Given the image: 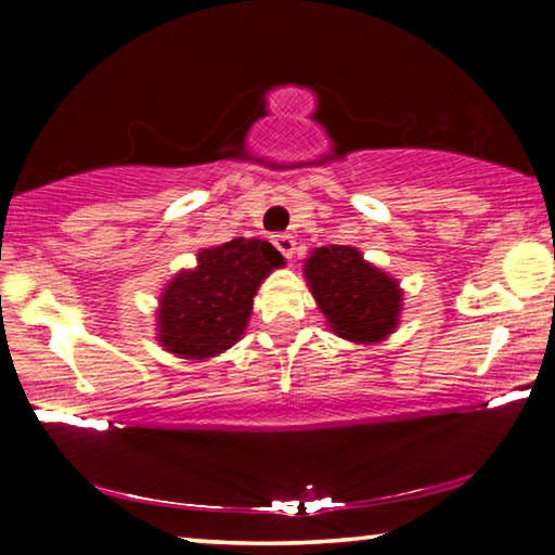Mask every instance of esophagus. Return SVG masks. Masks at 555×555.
Wrapping results in <instances>:
<instances>
[{
	"label": "esophagus",
	"mask_w": 555,
	"mask_h": 555,
	"mask_svg": "<svg viewBox=\"0 0 555 555\" xmlns=\"http://www.w3.org/2000/svg\"><path fill=\"white\" fill-rule=\"evenodd\" d=\"M274 247H276L286 259H291V257H294L296 242H294V237H291V234L281 232V234H274Z\"/></svg>",
	"instance_id": "esophagus-1"
}]
</instances>
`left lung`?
Returning <instances> with one entry per match:
<instances>
[{
    "label": "left lung",
    "mask_w": 555,
    "mask_h": 555,
    "mask_svg": "<svg viewBox=\"0 0 555 555\" xmlns=\"http://www.w3.org/2000/svg\"><path fill=\"white\" fill-rule=\"evenodd\" d=\"M306 279L333 331L352 343H377L399 321V284L352 247L331 244L306 261Z\"/></svg>",
    "instance_id": "obj_1"
}]
</instances>
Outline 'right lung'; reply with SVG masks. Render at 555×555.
<instances>
[{
	"label": "right lung",
	"mask_w": 555,
	"mask_h": 555,
	"mask_svg": "<svg viewBox=\"0 0 555 555\" xmlns=\"http://www.w3.org/2000/svg\"><path fill=\"white\" fill-rule=\"evenodd\" d=\"M284 257L261 240L237 237L203 249L198 267L181 271L162 296L158 340L185 360H205L228 350L247 327L261 279Z\"/></svg>",
	"instance_id": "add662e5"
}]
</instances>
